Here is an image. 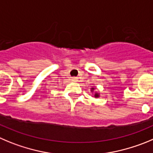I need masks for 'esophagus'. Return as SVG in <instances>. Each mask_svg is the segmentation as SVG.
I'll list each match as a JSON object with an SVG mask.
<instances>
[{
    "label": "esophagus",
    "instance_id": "obj_1",
    "mask_svg": "<svg viewBox=\"0 0 153 153\" xmlns=\"http://www.w3.org/2000/svg\"><path fill=\"white\" fill-rule=\"evenodd\" d=\"M72 80L73 81H78V77H72Z\"/></svg>",
    "mask_w": 153,
    "mask_h": 153
}]
</instances>
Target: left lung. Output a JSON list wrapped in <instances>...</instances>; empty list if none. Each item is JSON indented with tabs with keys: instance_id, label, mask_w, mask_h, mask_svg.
<instances>
[{
	"instance_id": "obj_1",
	"label": "left lung",
	"mask_w": 153,
	"mask_h": 153,
	"mask_svg": "<svg viewBox=\"0 0 153 153\" xmlns=\"http://www.w3.org/2000/svg\"><path fill=\"white\" fill-rule=\"evenodd\" d=\"M94 90H95V88H91V92L93 93V91H94ZM94 97H96V98L100 97V94H99V93H98V92H96V93H95V94H94Z\"/></svg>"
}]
</instances>
